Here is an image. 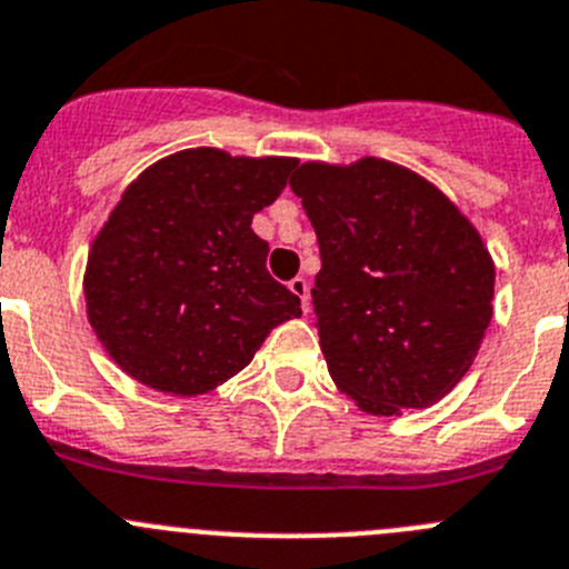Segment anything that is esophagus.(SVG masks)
I'll return each instance as SVG.
<instances>
[{
  "instance_id": "obj_1",
  "label": "esophagus",
  "mask_w": 569,
  "mask_h": 569,
  "mask_svg": "<svg viewBox=\"0 0 569 569\" xmlns=\"http://www.w3.org/2000/svg\"><path fill=\"white\" fill-rule=\"evenodd\" d=\"M289 289H291V295H295L297 300H300V309L306 311V315H309V309H311V297H309V280H306V278H300V274H297V278L291 280V283H289Z\"/></svg>"
}]
</instances>
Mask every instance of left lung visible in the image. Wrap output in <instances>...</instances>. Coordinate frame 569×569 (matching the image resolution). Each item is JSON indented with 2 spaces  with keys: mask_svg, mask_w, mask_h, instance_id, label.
Here are the masks:
<instances>
[{
  "mask_svg": "<svg viewBox=\"0 0 569 569\" xmlns=\"http://www.w3.org/2000/svg\"><path fill=\"white\" fill-rule=\"evenodd\" d=\"M291 190L320 243L311 300L331 379L373 416L435 405L491 322L493 263L475 227L385 159L306 162Z\"/></svg>",
  "mask_w": 569,
  "mask_h": 569,
  "instance_id": "8db88e82",
  "label": "left lung"
}]
</instances>
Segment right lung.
Listing matches in <instances>:
<instances>
[{
  "mask_svg": "<svg viewBox=\"0 0 569 569\" xmlns=\"http://www.w3.org/2000/svg\"><path fill=\"white\" fill-rule=\"evenodd\" d=\"M295 164L193 148L129 184L94 238L83 291L94 333L131 379L199 396L302 315L252 232V216L283 193Z\"/></svg>",
  "mask_w": 569,
  "mask_h": 569,
  "instance_id": "1",
  "label": "right lung"
}]
</instances>
